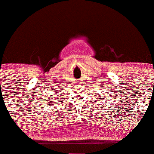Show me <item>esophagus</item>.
<instances>
[{
	"label": "esophagus",
	"mask_w": 154,
	"mask_h": 154,
	"mask_svg": "<svg viewBox=\"0 0 154 154\" xmlns=\"http://www.w3.org/2000/svg\"><path fill=\"white\" fill-rule=\"evenodd\" d=\"M79 82V81H77V82H78V83H80V82Z\"/></svg>",
	"instance_id": "1"
}]
</instances>
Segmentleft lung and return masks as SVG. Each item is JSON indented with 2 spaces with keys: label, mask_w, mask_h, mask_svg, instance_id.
<instances>
[{
  "label": "left lung",
  "mask_w": 154,
  "mask_h": 154,
  "mask_svg": "<svg viewBox=\"0 0 154 154\" xmlns=\"http://www.w3.org/2000/svg\"><path fill=\"white\" fill-rule=\"evenodd\" d=\"M109 89H110V87H109ZM96 89V90H97V89ZM114 92V91H112V89H111V92H109V93H114V92ZM114 94H115V93H114ZM109 95H108V96H107V99H106V98H105V100H109ZM108 103H110V102H108Z\"/></svg>",
  "instance_id": "8db88e82"
}]
</instances>
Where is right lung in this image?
Listing matches in <instances>:
<instances>
[{
	"label": "right lung",
	"mask_w": 154,
	"mask_h": 154,
	"mask_svg": "<svg viewBox=\"0 0 154 154\" xmlns=\"http://www.w3.org/2000/svg\"><path fill=\"white\" fill-rule=\"evenodd\" d=\"M58 89H60V88H58ZM48 90H49V89H48ZM57 91H58V90H55L54 92H56ZM39 93H41V92H39ZM55 94H57V93H55ZM35 96H37L36 98H35V99H37V100H38V101H37L38 103H48V106H54V104H53V103H56L57 101H60V98L59 99H57L58 97H59V96H57V95L52 96L51 97V99H50V97L48 98V99H45V98H43V96H40V95H35ZM53 96H54V97H53ZM43 99H44V100H43ZM46 99H47V100H46ZM60 102H62V101H60ZM56 104H58V103H56Z\"/></svg>",
	"instance_id": "right-lung-1"
}]
</instances>
